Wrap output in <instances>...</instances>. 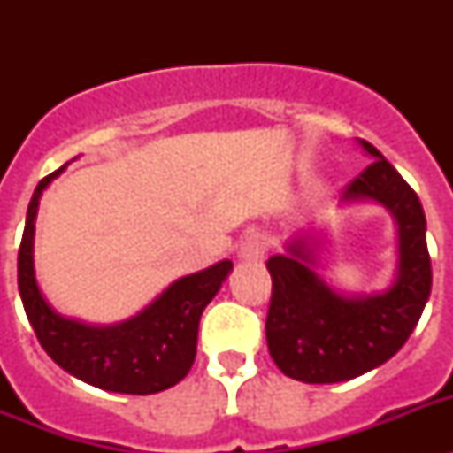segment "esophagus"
<instances>
[{"label": "esophagus", "instance_id": "obj_1", "mask_svg": "<svg viewBox=\"0 0 453 453\" xmlns=\"http://www.w3.org/2000/svg\"><path fill=\"white\" fill-rule=\"evenodd\" d=\"M265 254H267V238L263 234L247 235L242 247H240V258H245V261H261Z\"/></svg>", "mask_w": 453, "mask_h": 453}]
</instances>
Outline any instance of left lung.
<instances>
[{
	"instance_id": "obj_1",
	"label": "left lung",
	"mask_w": 453,
	"mask_h": 453,
	"mask_svg": "<svg viewBox=\"0 0 453 453\" xmlns=\"http://www.w3.org/2000/svg\"><path fill=\"white\" fill-rule=\"evenodd\" d=\"M374 163L345 188V199L370 197L390 208L399 224L397 281L374 297H338L303 261H311L302 238L290 256L265 263L272 276L267 308V349L276 367L303 383L349 381L397 354L418 326L431 295L426 219L415 190L383 154L361 140Z\"/></svg>"
}]
</instances>
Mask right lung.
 Returning a JSON list of instances; mask_svg holds the SVG:
<instances>
[{"label":"right lung","mask_w":453,"mask_h":453,"mask_svg":"<svg viewBox=\"0 0 453 453\" xmlns=\"http://www.w3.org/2000/svg\"><path fill=\"white\" fill-rule=\"evenodd\" d=\"M63 170L65 165L35 188L18 251L19 297L35 338L56 365L102 390L154 395L177 386L195 363L203 308L218 295L234 263L219 261L197 274L183 276L142 313L115 326H86L56 315L35 286L31 251L38 199Z\"/></svg>","instance_id":"right-lung-1"}]
</instances>
